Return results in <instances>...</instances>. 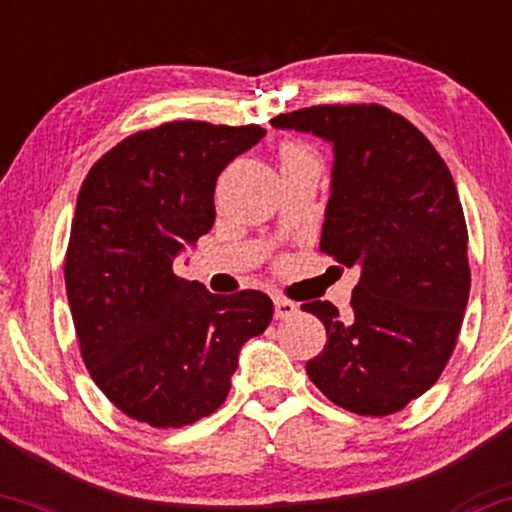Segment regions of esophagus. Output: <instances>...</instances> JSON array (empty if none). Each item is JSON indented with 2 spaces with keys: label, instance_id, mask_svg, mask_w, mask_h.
I'll use <instances>...</instances> for the list:
<instances>
[{
  "label": "esophagus",
  "instance_id": "1",
  "mask_svg": "<svg viewBox=\"0 0 512 512\" xmlns=\"http://www.w3.org/2000/svg\"><path fill=\"white\" fill-rule=\"evenodd\" d=\"M297 312V304L283 295H274V314L276 319H288Z\"/></svg>",
  "mask_w": 512,
  "mask_h": 512
}]
</instances>
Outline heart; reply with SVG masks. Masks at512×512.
Listing matches in <instances>:
<instances>
[{"label":"heart","mask_w":512,"mask_h":512,"mask_svg":"<svg viewBox=\"0 0 512 512\" xmlns=\"http://www.w3.org/2000/svg\"><path fill=\"white\" fill-rule=\"evenodd\" d=\"M304 155H312L307 151V148L300 146V144H283L281 146V163H288V160H297V158H304Z\"/></svg>","instance_id":"obj_1"}]
</instances>
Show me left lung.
Returning <instances> with one entry per match:
<instances>
[{
    "label": "left lung",
    "instance_id": "1",
    "mask_svg": "<svg viewBox=\"0 0 512 512\" xmlns=\"http://www.w3.org/2000/svg\"><path fill=\"white\" fill-rule=\"evenodd\" d=\"M271 125L333 144L321 250L361 269L347 316L302 304L328 338L307 375L342 409L390 416L437 383L461 333L470 264L454 177L418 127L378 103L300 108Z\"/></svg>",
    "mask_w": 512,
    "mask_h": 512
}]
</instances>
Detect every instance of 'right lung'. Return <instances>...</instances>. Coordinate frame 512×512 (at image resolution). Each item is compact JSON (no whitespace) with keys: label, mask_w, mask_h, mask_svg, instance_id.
Masks as SVG:
<instances>
[{"label":"right lung","mask_w":512,"mask_h":512,"mask_svg":"<svg viewBox=\"0 0 512 512\" xmlns=\"http://www.w3.org/2000/svg\"><path fill=\"white\" fill-rule=\"evenodd\" d=\"M260 125L177 120L129 134L82 181L66 290L84 366L108 401L151 428H184L229 394L243 342L274 304L260 290L212 295L174 257L215 224L217 177Z\"/></svg>","instance_id":"right-lung-1"}]
</instances>
